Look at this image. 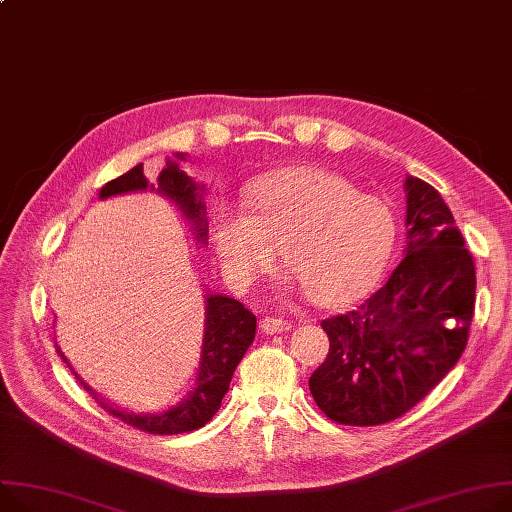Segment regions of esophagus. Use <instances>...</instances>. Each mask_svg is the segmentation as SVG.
<instances>
[{"label":"esophagus","instance_id":"1","mask_svg":"<svg viewBox=\"0 0 512 512\" xmlns=\"http://www.w3.org/2000/svg\"><path fill=\"white\" fill-rule=\"evenodd\" d=\"M259 329H261L263 333L274 335V333H284V331H290V329H292V325H290L288 321H284V319H276V317H265V319H261V321H259Z\"/></svg>","mask_w":512,"mask_h":512}]
</instances>
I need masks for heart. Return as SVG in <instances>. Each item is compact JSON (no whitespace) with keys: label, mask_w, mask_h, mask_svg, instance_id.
Returning a JSON list of instances; mask_svg holds the SVG:
<instances>
[{"label":"heart","mask_w":512,"mask_h":512,"mask_svg":"<svg viewBox=\"0 0 512 512\" xmlns=\"http://www.w3.org/2000/svg\"><path fill=\"white\" fill-rule=\"evenodd\" d=\"M249 214L222 206L216 249L236 282L274 267L278 253L315 302L339 309L377 280L395 243L387 203L329 170L294 166L253 185Z\"/></svg>","instance_id":"obj_1"}]
</instances>
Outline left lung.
I'll return each instance as SVG.
<instances>
[{"instance_id": "left-lung-1", "label": "left lung", "mask_w": 512, "mask_h": 512, "mask_svg": "<svg viewBox=\"0 0 512 512\" xmlns=\"http://www.w3.org/2000/svg\"><path fill=\"white\" fill-rule=\"evenodd\" d=\"M405 191V257L358 309L321 323L329 354L309 389L337 424L379 426L410 412L467 346L473 257L432 185L407 177Z\"/></svg>"}]
</instances>
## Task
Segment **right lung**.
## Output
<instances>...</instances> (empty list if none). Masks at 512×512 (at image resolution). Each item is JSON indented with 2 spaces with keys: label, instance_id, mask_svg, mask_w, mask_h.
Instances as JSON below:
<instances>
[{
  "label": "right lung",
  "instance_id": "obj_1",
  "mask_svg": "<svg viewBox=\"0 0 512 512\" xmlns=\"http://www.w3.org/2000/svg\"><path fill=\"white\" fill-rule=\"evenodd\" d=\"M183 158L185 154L166 158V166L158 175L156 191L177 203L179 210L191 222L195 241L206 245L208 220H206V206H203V199H201L203 187H199L191 177L185 175V170H181L179 160ZM144 189H154V185H150V181L144 175V164H138L131 170H127L125 175L109 181L105 187H102L100 199L119 195V193H129V191H144ZM255 329H257V319L249 309H245L243 302L222 294H208L206 333H203V348H201L199 368L195 377V387L185 401H181L175 407H168L166 412H160V414H133V412L117 410V407L102 401L90 387H86V383L80 381L76 372L74 374L84 385V389L92 393V397L100 407H105L111 416L119 418L121 422L133 428L150 432V434H160V436L191 432L206 426L214 418V414L220 410V403L230 387L232 374L238 362L243 360L249 346L253 344ZM59 356L67 364V358L61 352Z\"/></svg>",
  "mask_w": 512,
  "mask_h": 512
}]
</instances>
